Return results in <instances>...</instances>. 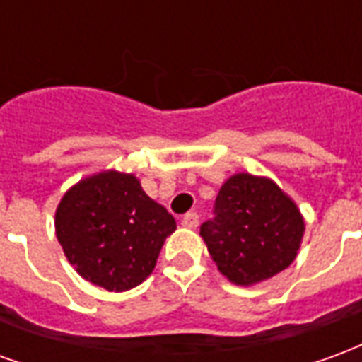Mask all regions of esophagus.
Wrapping results in <instances>:
<instances>
[{
  "label": "esophagus",
  "instance_id": "34e87169",
  "mask_svg": "<svg viewBox=\"0 0 362 362\" xmlns=\"http://www.w3.org/2000/svg\"><path fill=\"white\" fill-rule=\"evenodd\" d=\"M182 225L188 228H196L199 225V215L197 213H186L184 217H182Z\"/></svg>",
  "mask_w": 362,
  "mask_h": 362
}]
</instances>
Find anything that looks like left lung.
I'll return each instance as SVG.
<instances>
[{
    "instance_id": "obj_1",
    "label": "left lung",
    "mask_w": 362,
    "mask_h": 362,
    "mask_svg": "<svg viewBox=\"0 0 362 362\" xmlns=\"http://www.w3.org/2000/svg\"><path fill=\"white\" fill-rule=\"evenodd\" d=\"M304 233L296 205L272 180L228 178L199 228L215 266L236 285L269 279L293 264Z\"/></svg>"
}]
</instances>
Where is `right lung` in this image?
Instances as JSON below:
<instances>
[{"label":"right lung","mask_w":362,"mask_h":362,"mask_svg":"<svg viewBox=\"0 0 362 362\" xmlns=\"http://www.w3.org/2000/svg\"><path fill=\"white\" fill-rule=\"evenodd\" d=\"M176 221L132 174H96L67 192L56 211V235L69 264L106 291H127L157 264Z\"/></svg>","instance_id":"right-lung-1"}]
</instances>
